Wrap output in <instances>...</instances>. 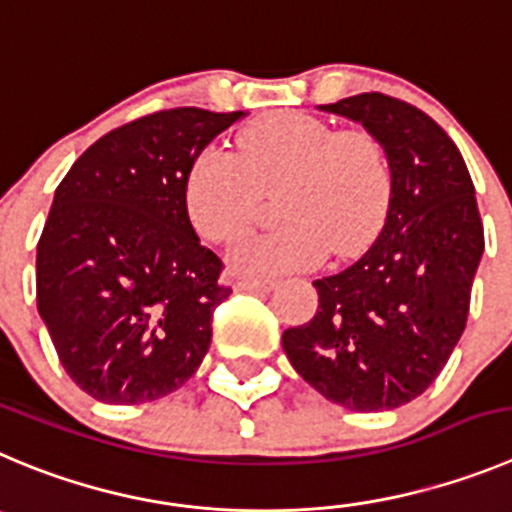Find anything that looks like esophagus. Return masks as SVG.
<instances>
[{"instance_id": "obj_1", "label": "esophagus", "mask_w": 512, "mask_h": 512, "mask_svg": "<svg viewBox=\"0 0 512 512\" xmlns=\"http://www.w3.org/2000/svg\"><path fill=\"white\" fill-rule=\"evenodd\" d=\"M234 288L237 290H272L275 288V280L255 278V275H242V278L234 280Z\"/></svg>"}]
</instances>
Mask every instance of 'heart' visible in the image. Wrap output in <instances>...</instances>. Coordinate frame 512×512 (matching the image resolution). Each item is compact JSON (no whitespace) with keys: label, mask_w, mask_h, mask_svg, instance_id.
I'll return each mask as SVG.
<instances>
[{"label":"heart","mask_w":512,"mask_h":512,"mask_svg":"<svg viewBox=\"0 0 512 512\" xmlns=\"http://www.w3.org/2000/svg\"><path fill=\"white\" fill-rule=\"evenodd\" d=\"M283 181L280 227L247 234L229 260L247 272H290L326 257H351L384 227L394 174L379 138L366 128H336L305 113H270L242 128L234 154L207 146L184 174L186 217L202 240L240 237L257 189Z\"/></svg>","instance_id":"b5f03b06"}]
</instances>
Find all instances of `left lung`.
<instances>
[{"label": "left lung", "mask_w": 512, "mask_h": 512, "mask_svg": "<svg viewBox=\"0 0 512 512\" xmlns=\"http://www.w3.org/2000/svg\"><path fill=\"white\" fill-rule=\"evenodd\" d=\"M321 108L384 143L394 194L366 255L315 280L318 310L283 333V348L326 399L386 412L427 391L455 351L485 232L460 148L427 113L384 93Z\"/></svg>", "instance_id": "8db88e82"}]
</instances>
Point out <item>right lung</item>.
<instances>
[{
    "instance_id": "1",
    "label": "right lung",
    "mask_w": 512,
    "mask_h": 512,
    "mask_svg": "<svg viewBox=\"0 0 512 512\" xmlns=\"http://www.w3.org/2000/svg\"><path fill=\"white\" fill-rule=\"evenodd\" d=\"M242 111L169 108L113 128L55 189L37 242V310L70 379L143 404L194 376L229 298L184 209L189 161Z\"/></svg>"
}]
</instances>
